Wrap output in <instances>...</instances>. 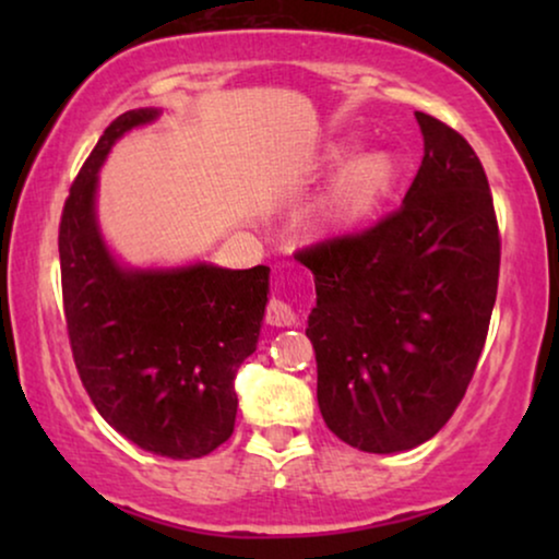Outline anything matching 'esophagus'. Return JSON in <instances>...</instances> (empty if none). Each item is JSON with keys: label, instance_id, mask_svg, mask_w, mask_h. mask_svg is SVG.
Masks as SVG:
<instances>
[{"label": "esophagus", "instance_id": "obj_1", "mask_svg": "<svg viewBox=\"0 0 559 559\" xmlns=\"http://www.w3.org/2000/svg\"><path fill=\"white\" fill-rule=\"evenodd\" d=\"M266 323L285 328V325H295L297 323V308L289 300H282V297H272L270 305H266Z\"/></svg>", "mask_w": 559, "mask_h": 559}]
</instances>
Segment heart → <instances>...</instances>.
I'll return each instance as SVG.
<instances>
[{"label": "heart", "mask_w": 559, "mask_h": 559, "mask_svg": "<svg viewBox=\"0 0 559 559\" xmlns=\"http://www.w3.org/2000/svg\"><path fill=\"white\" fill-rule=\"evenodd\" d=\"M348 144L335 142L320 155L318 167L320 170H333L348 157ZM394 180L396 159L386 150L361 152L338 173L323 205H320L318 221L333 228L361 224L384 205L394 188Z\"/></svg>", "instance_id": "b5f03b06"}]
</instances>
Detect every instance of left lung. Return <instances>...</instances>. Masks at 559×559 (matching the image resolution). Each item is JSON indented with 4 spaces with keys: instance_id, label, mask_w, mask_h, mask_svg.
I'll return each mask as SVG.
<instances>
[{
    "instance_id": "1",
    "label": "left lung",
    "mask_w": 559,
    "mask_h": 559,
    "mask_svg": "<svg viewBox=\"0 0 559 559\" xmlns=\"http://www.w3.org/2000/svg\"><path fill=\"white\" fill-rule=\"evenodd\" d=\"M425 157L400 209L297 251L316 277L308 338L328 430L364 453L438 435L463 402L499 289L501 234L463 134L415 114Z\"/></svg>"
}]
</instances>
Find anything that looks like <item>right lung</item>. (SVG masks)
Returning a JSON list of instances; mask_svg holds the SVG:
<instances>
[{
	"label": "right lung",
	"instance_id": "obj_1",
	"mask_svg": "<svg viewBox=\"0 0 559 559\" xmlns=\"http://www.w3.org/2000/svg\"><path fill=\"white\" fill-rule=\"evenodd\" d=\"M157 117L127 111L104 129L66 198L58 228L73 361L106 423L142 450L190 461L231 438L234 377L257 350L270 266L127 272L94 216L96 170L121 134Z\"/></svg>",
	"mask_w": 559,
	"mask_h": 559
}]
</instances>
